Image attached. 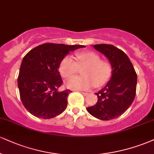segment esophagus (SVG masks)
Listing matches in <instances>:
<instances>
[{
  "label": "esophagus",
  "mask_w": 154,
  "mask_h": 154,
  "mask_svg": "<svg viewBox=\"0 0 154 154\" xmlns=\"http://www.w3.org/2000/svg\"><path fill=\"white\" fill-rule=\"evenodd\" d=\"M81 93H82V95H85V96H87V95H88V92H81Z\"/></svg>",
  "instance_id": "1"
}]
</instances>
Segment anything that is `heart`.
<instances>
[{
  "mask_svg": "<svg viewBox=\"0 0 154 154\" xmlns=\"http://www.w3.org/2000/svg\"><path fill=\"white\" fill-rule=\"evenodd\" d=\"M75 60L70 57H64L59 64V72L62 77L70 79L77 73L79 68L84 69L83 77L69 79L66 86L72 90H88L96 85H104L112 75V68L110 62L101 59L98 54L94 51H82L75 54Z\"/></svg>",
  "mask_w": 154,
  "mask_h": 154,
  "instance_id": "obj_1",
  "label": "heart"
}]
</instances>
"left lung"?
Returning a JSON list of instances; mask_svg holds the SVG:
<instances>
[{"mask_svg": "<svg viewBox=\"0 0 154 154\" xmlns=\"http://www.w3.org/2000/svg\"><path fill=\"white\" fill-rule=\"evenodd\" d=\"M94 48L103 53L112 65V77L107 85L95 93L96 105L87 110L92 116L103 120L119 117L134 100L137 75L132 63L124 51L110 44H95Z\"/></svg>", "mask_w": 154, "mask_h": 154, "instance_id": "1", "label": "left lung"}]
</instances>
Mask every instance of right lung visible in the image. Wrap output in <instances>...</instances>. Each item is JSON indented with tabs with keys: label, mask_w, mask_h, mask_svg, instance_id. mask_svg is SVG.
<instances>
[{
	"label": "right lung",
	"mask_w": 154,
	"mask_h": 154,
	"mask_svg": "<svg viewBox=\"0 0 154 154\" xmlns=\"http://www.w3.org/2000/svg\"><path fill=\"white\" fill-rule=\"evenodd\" d=\"M84 47L46 43L25 55L18 74V87L22 103L31 115L50 119L65 110L67 97L72 91H57L63 83L59 64L70 51Z\"/></svg>",
	"instance_id": "add662e5"
}]
</instances>
